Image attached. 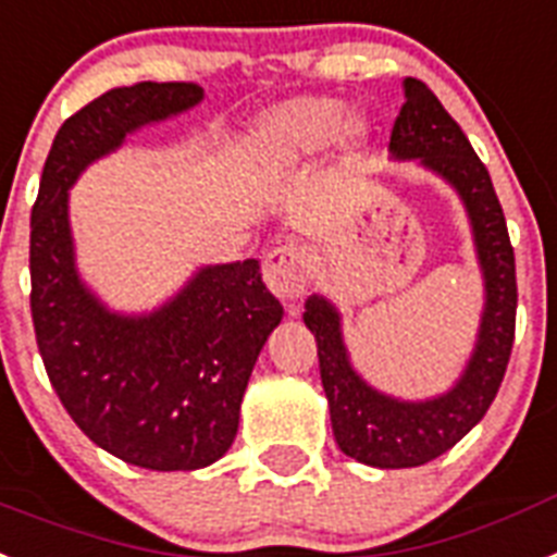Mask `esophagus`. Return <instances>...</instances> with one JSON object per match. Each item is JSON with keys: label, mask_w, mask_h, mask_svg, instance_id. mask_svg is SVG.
Returning <instances> with one entry per match:
<instances>
[{"label": "esophagus", "mask_w": 557, "mask_h": 557, "mask_svg": "<svg viewBox=\"0 0 557 557\" xmlns=\"http://www.w3.org/2000/svg\"><path fill=\"white\" fill-rule=\"evenodd\" d=\"M265 286L271 292L283 297V300H294L306 294L308 288V251L300 243H286L269 251L263 265Z\"/></svg>", "instance_id": "esophagus-1"}]
</instances>
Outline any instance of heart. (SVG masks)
Instances as JSON below:
<instances>
[{
    "instance_id": "b5f03b06",
    "label": "heart",
    "mask_w": 557,
    "mask_h": 557,
    "mask_svg": "<svg viewBox=\"0 0 557 557\" xmlns=\"http://www.w3.org/2000/svg\"><path fill=\"white\" fill-rule=\"evenodd\" d=\"M343 127V107L331 98H297L269 112L249 138V152L263 170L283 172L314 158ZM348 133H359L350 127Z\"/></svg>"
}]
</instances>
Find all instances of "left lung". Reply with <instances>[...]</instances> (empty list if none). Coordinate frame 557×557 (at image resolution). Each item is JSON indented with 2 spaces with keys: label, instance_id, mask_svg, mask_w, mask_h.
Returning <instances> with one entry per match:
<instances>
[{
  "label": "left lung",
  "instance_id": "8db88e82",
  "mask_svg": "<svg viewBox=\"0 0 557 557\" xmlns=\"http://www.w3.org/2000/svg\"><path fill=\"white\" fill-rule=\"evenodd\" d=\"M391 152L399 161L419 158L422 166L459 191L473 226L487 300L465 373L447 394L424 401H401L373 391L350 368L336 308L317 294L306 300L302 320L317 339L336 445L362 465L399 470L433 461L484 419L502 387L516 339L518 288L516 255L487 166L479 161L450 112L419 78H405V104L391 129Z\"/></svg>",
  "mask_w": 557,
  "mask_h": 557
}]
</instances>
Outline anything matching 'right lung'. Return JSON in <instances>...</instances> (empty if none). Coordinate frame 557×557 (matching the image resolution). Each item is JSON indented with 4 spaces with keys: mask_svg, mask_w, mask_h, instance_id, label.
I'll use <instances>...</instances> for the list:
<instances>
[{
    "mask_svg": "<svg viewBox=\"0 0 557 557\" xmlns=\"http://www.w3.org/2000/svg\"><path fill=\"white\" fill-rule=\"evenodd\" d=\"M198 84L138 82L55 133L30 214V311L50 385L84 436L147 470H198L232 447L257 354L283 320L257 260L200 269L152 314H115L78 280L67 189L127 133L189 110Z\"/></svg>",
    "mask_w": 557,
    "mask_h": 557,
    "instance_id": "1",
    "label": "right lung"
}]
</instances>
